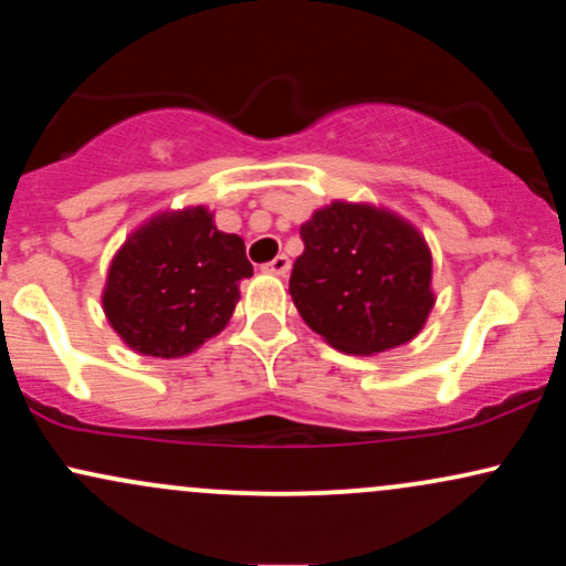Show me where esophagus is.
Here are the masks:
<instances>
[{"label":"esophagus","mask_w":566,"mask_h":566,"mask_svg":"<svg viewBox=\"0 0 566 566\" xmlns=\"http://www.w3.org/2000/svg\"><path fill=\"white\" fill-rule=\"evenodd\" d=\"M265 274H274V276H287L290 274V258L287 255H276L274 261L263 265Z\"/></svg>","instance_id":"obj_1"}]
</instances>
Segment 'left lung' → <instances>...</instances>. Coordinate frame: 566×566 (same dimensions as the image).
I'll return each mask as SVG.
<instances>
[{
  "mask_svg": "<svg viewBox=\"0 0 566 566\" xmlns=\"http://www.w3.org/2000/svg\"><path fill=\"white\" fill-rule=\"evenodd\" d=\"M290 295L324 343L354 356L405 346L426 327L433 258L418 226L369 201L335 199L301 226Z\"/></svg>",
  "mask_w": 566,
  "mask_h": 566,
  "instance_id": "8db88e82",
  "label": "left lung"
}]
</instances>
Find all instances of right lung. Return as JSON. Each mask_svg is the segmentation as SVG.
Returning <instances> with one entry per match:
<instances>
[{
	"label": "right lung",
	"instance_id": "1",
	"mask_svg": "<svg viewBox=\"0 0 566 566\" xmlns=\"http://www.w3.org/2000/svg\"><path fill=\"white\" fill-rule=\"evenodd\" d=\"M247 276L244 239L218 231L210 207L161 210L114 252L103 314L135 354L180 359L223 333Z\"/></svg>",
	"mask_w": 566,
	"mask_h": 566
}]
</instances>
